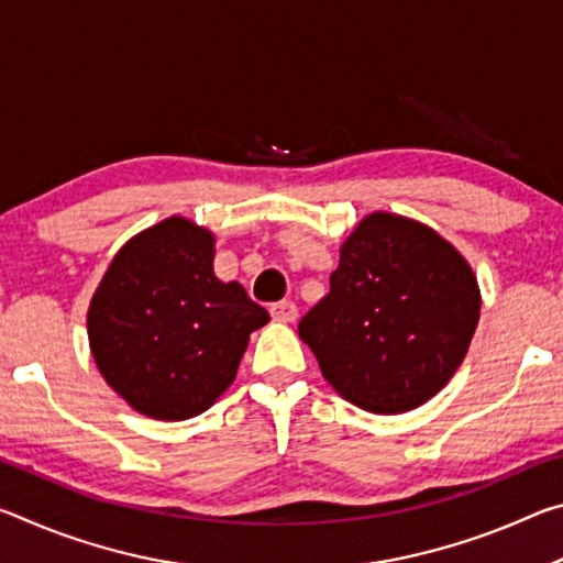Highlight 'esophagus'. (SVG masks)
<instances>
[{
    "label": "esophagus",
    "mask_w": 563,
    "mask_h": 563,
    "mask_svg": "<svg viewBox=\"0 0 563 563\" xmlns=\"http://www.w3.org/2000/svg\"><path fill=\"white\" fill-rule=\"evenodd\" d=\"M271 316L278 322H295L298 320V305L290 300H280L271 305Z\"/></svg>",
    "instance_id": "34e87169"
}]
</instances>
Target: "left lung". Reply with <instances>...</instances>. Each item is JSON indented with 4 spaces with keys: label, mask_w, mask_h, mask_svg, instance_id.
I'll return each mask as SVG.
<instances>
[{
    "label": "left lung",
    "mask_w": 563,
    "mask_h": 563,
    "mask_svg": "<svg viewBox=\"0 0 563 563\" xmlns=\"http://www.w3.org/2000/svg\"><path fill=\"white\" fill-rule=\"evenodd\" d=\"M479 308L476 275L450 241L412 218L377 211L340 245L330 292L298 332L340 397L399 415L450 383Z\"/></svg>",
    "instance_id": "left-lung-1"
}]
</instances>
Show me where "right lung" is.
Wrapping results in <instances>:
<instances>
[{"label":"right lung","mask_w":563,"mask_h":563,"mask_svg":"<svg viewBox=\"0 0 563 563\" xmlns=\"http://www.w3.org/2000/svg\"><path fill=\"white\" fill-rule=\"evenodd\" d=\"M216 238L170 216L121 247L89 305L99 373L136 412L188 419L235 379L251 332L271 320L213 273Z\"/></svg>","instance_id":"right-lung-1"}]
</instances>
